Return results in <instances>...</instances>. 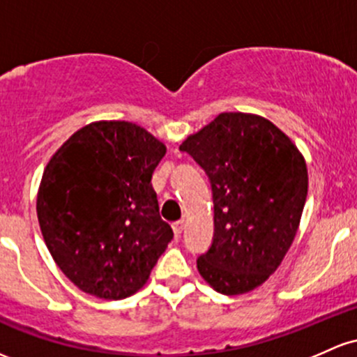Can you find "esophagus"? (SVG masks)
<instances>
[{"label":"esophagus","instance_id":"1","mask_svg":"<svg viewBox=\"0 0 357 357\" xmlns=\"http://www.w3.org/2000/svg\"><path fill=\"white\" fill-rule=\"evenodd\" d=\"M172 230H174L176 237H179L183 234V230H185V220H178L172 223Z\"/></svg>","mask_w":357,"mask_h":357}]
</instances>
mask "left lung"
Segmentation results:
<instances>
[{"label": "left lung", "mask_w": 357, "mask_h": 357, "mask_svg": "<svg viewBox=\"0 0 357 357\" xmlns=\"http://www.w3.org/2000/svg\"><path fill=\"white\" fill-rule=\"evenodd\" d=\"M210 179L213 241L197 259L223 295L264 283L291 248L307 202L303 155L276 125L248 113H220L179 146Z\"/></svg>", "instance_id": "8db88e82"}]
</instances>
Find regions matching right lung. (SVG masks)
<instances>
[{
	"label": "right lung",
	"instance_id": "1",
	"mask_svg": "<svg viewBox=\"0 0 357 357\" xmlns=\"http://www.w3.org/2000/svg\"><path fill=\"white\" fill-rule=\"evenodd\" d=\"M166 147L130 121H95L54 154L37 215L47 249L84 293L121 300L146 284L171 242L152 172Z\"/></svg>",
	"mask_w": 357,
	"mask_h": 357
}]
</instances>
